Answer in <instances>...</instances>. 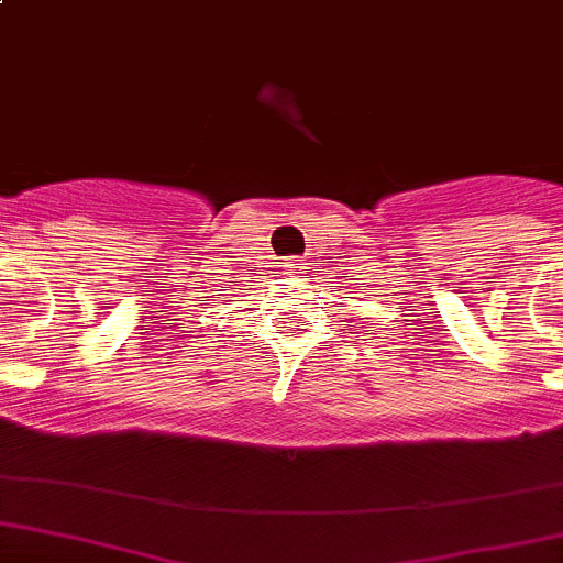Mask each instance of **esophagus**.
Here are the masks:
<instances>
[{
  "instance_id": "esophagus-1",
  "label": "esophagus",
  "mask_w": 563,
  "mask_h": 563,
  "mask_svg": "<svg viewBox=\"0 0 563 563\" xmlns=\"http://www.w3.org/2000/svg\"><path fill=\"white\" fill-rule=\"evenodd\" d=\"M286 272L288 275H302V269H305V264H302V258H286Z\"/></svg>"
}]
</instances>
